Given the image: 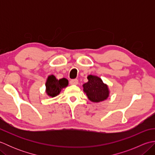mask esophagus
<instances>
[{"label": "esophagus", "instance_id": "1", "mask_svg": "<svg viewBox=\"0 0 155 155\" xmlns=\"http://www.w3.org/2000/svg\"><path fill=\"white\" fill-rule=\"evenodd\" d=\"M78 83V81L77 79H72L70 81V84L72 85H77Z\"/></svg>", "mask_w": 155, "mask_h": 155}]
</instances>
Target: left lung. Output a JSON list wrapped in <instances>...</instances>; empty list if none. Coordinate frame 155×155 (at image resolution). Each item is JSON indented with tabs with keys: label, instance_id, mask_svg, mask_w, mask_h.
<instances>
[{
	"label": "left lung",
	"instance_id": "left-lung-1",
	"mask_svg": "<svg viewBox=\"0 0 155 155\" xmlns=\"http://www.w3.org/2000/svg\"><path fill=\"white\" fill-rule=\"evenodd\" d=\"M88 81L83 84V91L90 101L98 103L107 99L109 94L107 84L96 76L88 75Z\"/></svg>",
	"mask_w": 155,
	"mask_h": 155
}]
</instances>
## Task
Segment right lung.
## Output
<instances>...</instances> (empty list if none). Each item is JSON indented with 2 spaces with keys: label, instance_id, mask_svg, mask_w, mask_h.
Masks as SVG:
<instances>
[{
  "label": "right lung",
  "instance_id": "obj_1",
  "mask_svg": "<svg viewBox=\"0 0 155 155\" xmlns=\"http://www.w3.org/2000/svg\"><path fill=\"white\" fill-rule=\"evenodd\" d=\"M68 83V80L64 78L57 80L54 75H51L48 77L46 83V91L48 96L54 97L60 93L62 88L67 86Z\"/></svg>",
  "mask_w": 155,
  "mask_h": 155
}]
</instances>
